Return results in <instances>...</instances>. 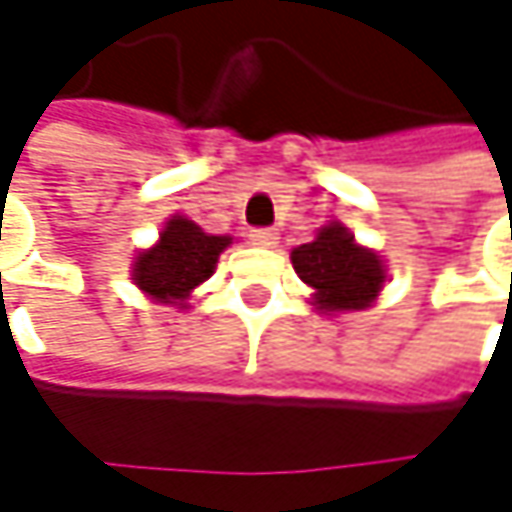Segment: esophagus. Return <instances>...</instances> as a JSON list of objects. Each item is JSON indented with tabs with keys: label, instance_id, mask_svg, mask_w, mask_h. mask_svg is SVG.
<instances>
[{
	"label": "esophagus",
	"instance_id": "obj_1",
	"mask_svg": "<svg viewBox=\"0 0 512 512\" xmlns=\"http://www.w3.org/2000/svg\"><path fill=\"white\" fill-rule=\"evenodd\" d=\"M249 240L255 246H260V249H272L278 243V231H272V228H252L249 231Z\"/></svg>",
	"mask_w": 512,
	"mask_h": 512
}]
</instances>
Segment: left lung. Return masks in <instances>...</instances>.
Instances as JSON below:
<instances>
[{"mask_svg": "<svg viewBox=\"0 0 512 512\" xmlns=\"http://www.w3.org/2000/svg\"><path fill=\"white\" fill-rule=\"evenodd\" d=\"M290 260L299 278L317 290L323 311L367 308L385 281L382 260L356 246L353 234L338 222L326 225L314 243L293 249Z\"/></svg>", "mask_w": 512, "mask_h": 512, "instance_id": "left-lung-1", "label": "left lung"}]
</instances>
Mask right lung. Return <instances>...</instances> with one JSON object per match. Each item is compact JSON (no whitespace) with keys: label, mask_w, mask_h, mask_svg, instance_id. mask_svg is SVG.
Wrapping results in <instances>:
<instances>
[{"label":"right lung","mask_w":512,"mask_h":512,"mask_svg":"<svg viewBox=\"0 0 512 512\" xmlns=\"http://www.w3.org/2000/svg\"><path fill=\"white\" fill-rule=\"evenodd\" d=\"M228 243L231 237L204 234L195 222L174 216L165 225L159 246L136 257L133 278L148 296L159 302H183L189 290H195L201 281L213 275L216 260Z\"/></svg>","instance_id":"1"}]
</instances>
